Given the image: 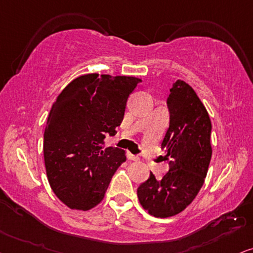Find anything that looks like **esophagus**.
<instances>
[{"mask_svg": "<svg viewBox=\"0 0 253 253\" xmlns=\"http://www.w3.org/2000/svg\"><path fill=\"white\" fill-rule=\"evenodd\" d=\"M127 159L128 160H132V161H137V160H140V158L137 155H134L132 153H127Z\"/></svg>", "mask_w": 253, "mask_h": 253, "instance_id": "obj_1", "label": "esophagus"}]
</instances>
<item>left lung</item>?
<instances>
[{
    "mask_svg": "<svg viewBox=\"0 0 253 253\" xmlns=\"http://www.w3.org/2000/svg\"><path fill=\"white\" fill-rule=\"evenodd\" d=\"M169 127L161 143L169 170L161 178L150 172L137 197L150 215H177L193 202L204 183L211 160V121L191 86L176 81L167 98Z\"/></svg>",
    "mask_w": 253,
    "mask_h": 253,
    "instance_id": "8db88e82",
    "label": "left lung"
}]
</instances>
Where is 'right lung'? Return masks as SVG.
Wrapping results in <instances>:
<instances>
[{
  "instance_id": "obj_1",
  "label": "right lung",
  "mask_w": 253,
  "mask_h": 253,
  "mask_svg": "<svg viewBox=\"0 0 253 253\" xmlns=\"http://www.w3.org/2000/svg\"><path fill=\"white\" fill-rule=\"evenodd\" d=\"M140 83L135 77L81 76L51 107L43 145L46 175L56 196L71 209L85 211L100 203L126 161L125 150L104 148V139L116 135L127 99Z\"/></svg>"
}]
</instances>
